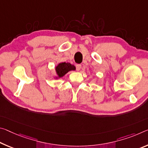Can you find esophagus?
I'll return each instance as SVG.
<instances>
[{"mask_svg": "<svg viewBox=\"0 0 148 148\" xmlns=\"http://www.w3.org/2000/svg\"><path fill=\"white\" fill-rule=\"evenodd\" d=\"M81 67H82V66L80 64H77L76 65V70H78V71H79V70L81 69Z\"/></svg>", "mask_w": 148, "mask_h": 148, "instance_id": "esophagus-1", "label": "esophagus"}]
</instances>
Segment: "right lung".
<instances>
[{
	"label": "right lung",
	"instance_id": "add662e5",
	"mask_svg": "<svg viewBox=\"0 0 148 148\" xmlns=\"http://www.w3.org/2000/svg\"><path fill=\"white\" fill-rule=\"evenodd\" d=\"M71 70H76V67L69 62H60L58 63L55 66L56 76H54L55 79H59L64 76L68 72Z\"/></svg>",
	"mask_w": 148,
	"mask_h": 148
}]
</instances>
